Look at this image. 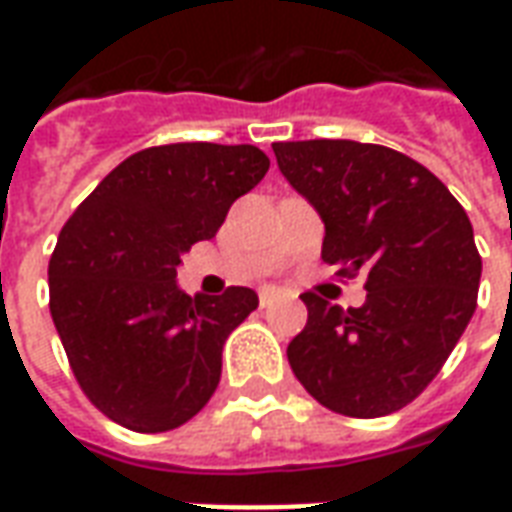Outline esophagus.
<instances>
[{
    "instance_id": "34e87169",
    "label": "esophagus",
    "mask_w": 512,
    "mask_h": 512,
    "mask_svg": "<svg viewBox=\"0 0 512 512\" xmlns=\"http://www.w3.org/2000/svg\"><path fill=\"white\" fill-rule=\"evenodd\" d=\"M274 299H277V290H260V307H268Z\"/></svg>"
}]
</instances>
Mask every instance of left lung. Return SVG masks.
Here are the masks:
<instances>
[{
	"mask_svg": "<svg viewBox=\"0 0 512 512\" xmlns=\"http://www.w3.org/2000/svg\"><path fill=\"white\" fill-rule=\"evenodd\" d=\"M293 189L321 213L323 263L365 271L362 307L304 293L307 326L288 362L321 406L373 419L408 406L439 376L477 307L483 260L469 216L414 158L351 139L274 142Z\"/></svg>",
	"mask_w": 512,
	"mask_h": 512,
	"instance_id": "1",
	"label": "left lung"
}]
</instances>
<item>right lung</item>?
<instances>
[{
	"label": "right lung",
	"instance_id": "right-lung-1",
	"mask_svg": "<svg viewBox=\"0 0 512 512\" xmlns=\"http://www.w3.org/2000/svg\"><path fill=\"white\" fill-rule=\"evenodd\" d=\"M255 145L178 142L117 164L62 227L49 310L82 392L136 433L180 428L219 386L222 348L257 293L178 290L180 255L268 172Z\"/></svg>",
	"mask_w": 512,
	"mask_h": 512
}]
</instances>
